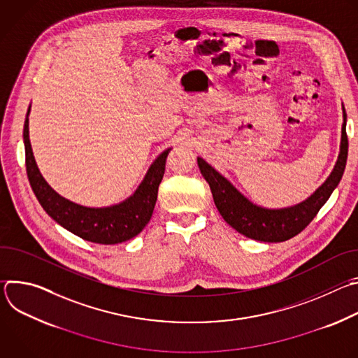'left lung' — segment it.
Listing matches in <instances>:
<instances>
[{"label":"left lung","instance_id":"1","mask_svg":"<svg viewBox=\"0 0 358 358\" xmlns=\"http://www.w3.org/2000/svg\"><path fill=\"white\" fill-rule=\"evenodd\" d=\"M343 117L340 155L331 174L313 195L289 208L268 210L255 206L225 177L198 157L199 171L210 184L214 202L222 218L239 234L261 242H283L300 234L313 221L343 177L348 155V138L345 133L347 115L344 106Z\"/></svg>","mask_w":358,"mask_h":358}]
</instances>
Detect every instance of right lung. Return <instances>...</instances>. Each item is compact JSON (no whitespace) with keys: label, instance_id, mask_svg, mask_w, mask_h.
Instances as JSON below:
<instances>
[{"label":"right lung","instance_id":"add662e5","mask_svg":"<svg viewBox=\"0 0 358 358\" xmlns=\"http://www.w3.org/2000/svg\"><path fill=\"white\" fill-rule=\"evenodd\" d=\"M29 109L24 123L27 176L34 194L46 214L65 229L94 243L115 245L138 235L148 224L152 211H155L159 185L163 180L167 156L171 148L162 152L156 162L151 164L144 180L131 196L117 203V206L106 208L83 207L61 196L48 185L41 176L29 143Z\"/></svg>","mask_w":358,"mask_h":358}]
</instances>
